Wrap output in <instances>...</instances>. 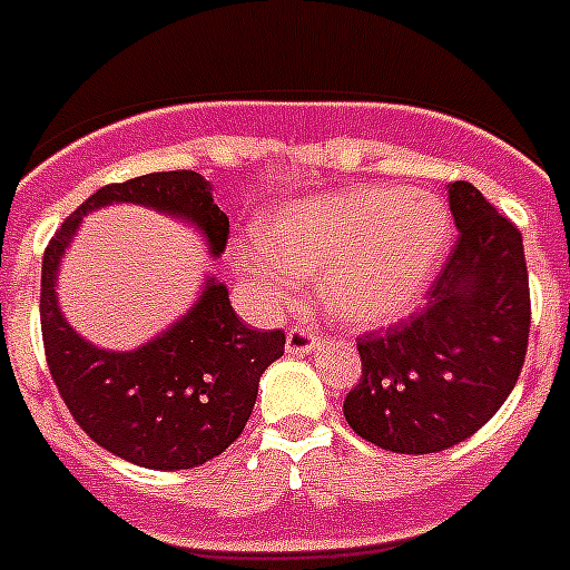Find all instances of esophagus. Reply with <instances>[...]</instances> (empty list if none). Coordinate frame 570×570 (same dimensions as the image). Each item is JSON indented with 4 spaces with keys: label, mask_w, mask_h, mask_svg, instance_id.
<instances>
[{
    "label": "esophagus",
    "mask_w": 570,
    "mask_h": 570,
    "mask_svg": "<svg viewBox=\"0 0 570 570\" xmlns=\"http://www.w3.org/2000/svg\"><path fill=\"white\" fill-rule=\"evenodd\" d=\"M320 345V331L314 325H294L288 331V351L291 354H308Z\"/></svg>",
    "instance_id": "1"
}]
</instances>
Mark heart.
Segmentation results:
<instances>
[{"instance_id": "1", "label": "heart", "mask_w": 570, "mask_h": 570, "mask_svg": "<svg viewBox=\"0 0 570 570\" xmlns=\"http://www.w3.org/2000/svg\"><path fill=\"white\" fill-rule=\"evenodd\" d=\"M259 245H236L230 265L248 291L285 302L302 274H322V296L351 325H382L416 305L440 274L451 216L431 194L351 188L274 208L256 223Z\"/></svg>"}]
</instances>
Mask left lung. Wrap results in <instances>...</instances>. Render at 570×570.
Segmentation results:
<instances>
[{"mask_svg":"<svg viewBox=\"0 0 570 570\" xmlns=\"http://www.w3.org/2000/svg\"><path fill=\"white\" fill-rule=\"evenodd\" d=\"M460 236L428 305L360 336L362 380L345 396L354 434L394 454H436L476 434L520 380L531 331L520 228L471 183L448 185Z\"/></svg>","mask_w":570,"mask_h":570,"instance_id":"8db88e82","label":"left lung"}]
</instances>
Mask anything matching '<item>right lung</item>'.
Segmentation results:
<instances>
[{"mask_svg":"<svg viewBox=\"0 0 570 570\" xmlns=\"http://www.w3.org/2000/svg\"><path fill=\"white\" fill-rule=\"evenodd\" d=\"M134 203L194 225L219 256L228 216L196 170H163L105 185L48 242L42 259V342L50 376L77 425L110 454L156 471L214 460L242 434L265 367L285 354L282 331H254L234 314L223 282L205 279L194 308L136 351H105L65 322L57 271L82 216Z\"/></svg>","mask_w":570,"mask_h":570,"instance_id":"right-lung-1","label":"right lung"}]
</instances>
